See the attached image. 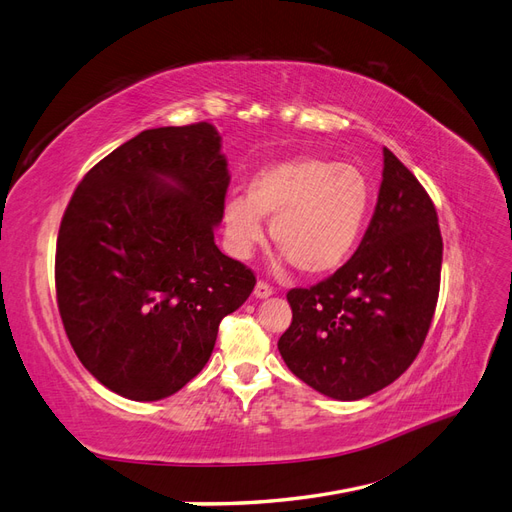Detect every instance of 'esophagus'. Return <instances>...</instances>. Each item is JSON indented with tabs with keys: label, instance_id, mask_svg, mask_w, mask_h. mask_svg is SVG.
I'll return each mask as SVG.
<instances>
[{
	"label": "esophagus",
	"instance_id": "34e87169",
	"mask_svg": "<svg viewBox=\"0 0 512 512\" xmlns=\"http://www.w3.org/2000/svg\"><path fill=\"white\" fill-rule=\"evenodd\" d=\"M273 294V288L267 284V282H258L256 288H254V297L256 299H269Z\"/></svg>",
	"mask_w": 512,
	"mask_h": 512
}]
</instances>
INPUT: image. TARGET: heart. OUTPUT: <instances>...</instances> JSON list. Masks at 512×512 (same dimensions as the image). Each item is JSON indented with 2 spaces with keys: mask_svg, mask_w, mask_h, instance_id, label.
Returning <instances> with one entry per match:
<instances>
[{
  "mask_svg": "<svg viewBox=\"0 0 512 512\" xmlns=\"http://www.w3.org/2000/svg\"><path fill=\"white\" fill-rule=\"evenodd\" d=\"M371 205L374 183L361 166L297 156L260 168L245 196L226 200L224 235L228 250L247 258L265 239L262 220H271L277 250L301 273L320 277L346 265Z\"/></svg>",
  "mask_w": 512,
  "mask_h": 512,
  "instance_id": "obj_1",
  "label": "heart"
}]
</instances>
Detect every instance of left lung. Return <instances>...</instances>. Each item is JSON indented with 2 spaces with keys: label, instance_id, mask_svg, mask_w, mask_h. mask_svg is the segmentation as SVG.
<instances>
[{
  "label": "left lung",
  "instance_id": "obj_1",
  "mask_svg": "<svg viewBox=\"0 0 512 512\" xmlns=\"http://www.w3.org/2000/svg\"><path fill=\"white\" fill-rule=\"evenodd\" d=\"M376 211L359 250L327 280L292 288L277 342L294 376L354 401L395 382L416 359L436 312L442 235L429 194L384 147Z\"/></svg>",
  "mask_w": 512,
  "mask_h": 512
}]
</instances>
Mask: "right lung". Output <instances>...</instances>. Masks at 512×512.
<instances>
[{"label": "right lung", "instance_id": "obj_1", "mask_svg": "<svg viewBox=\"0 0 512 512\" xmlns=\"http://www.w3.org/2000/svg\"><path fill=\"white\" fill-rule=\"evenodd\" d=\"M228 183L222 138L200 121L130 138L74 190L57 307L79 361L113 393L158 401L183 389L252 294L254 273L213 241Z\"/></svg>", "mask_w": 512, "mask_h": 512}]
</instances>
